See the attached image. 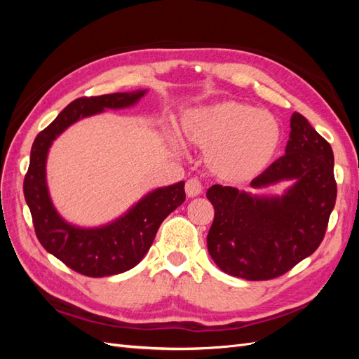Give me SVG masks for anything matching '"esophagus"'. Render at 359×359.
<instances>
[{
    "mask_svg": "<svg viewBox=\"0 0 359 359\" xmlns=\"http://www.w3.org/2000/svg\"><path fill=\"white\" fill-rule=\"evenodd\" d=\"M202 193V184L196 178H190L186 182V194L189 198H196Z\"/></svg>",
    "mask_w": 359,
    "mask_h": 359,
    "instance_id": "1",
    "label": "esophagus"
}]
</instances>
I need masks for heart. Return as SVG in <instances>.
Instances as JSON below:
<instances>
[{"label": "heart", "mask_w": 359, "mask_h": 359, "mask_svg": "<svg viewBox=\"0 0 359 359\" xmlns=\"http://www.w3.org/2000/svg\"><path fill=\"white\" fill-rule=\"evenodd\" d=\"M181 135L190 145L208 149L210 169L226 181L257 177L274 160L281 142V127L273 114L235 100L187 111L181 118Z\"/></svg>", "instance_id": "1"}]
</instances>
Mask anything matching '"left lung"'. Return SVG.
Instances as JSON below:
<instances>
[{"label":"left lung","instance_id":"left-lung-1","mask_svg":"<svg viewBox=\"0 0 359 359\" xmlns=\"http://www.w3.org/2000/svg\"><path fill=\"white\" fill-rule=\"evenodd\" d=\"M281 181V194H253L215 184L206 191L214 222L208 252L223 273L245 280H269L287 273L316 252L337 198L331 145L301 114L290 116L286 154L260 173L250 187Z\"/></svg>","mask_w":359,"mask_h":359}]
</instances>
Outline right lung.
I'll return each mask as SVG.
<instances>
[{
	"label": "right lung",
	"instance_id": "add662e5",
	"mask_svg": "<svg viewBox=\"0 0 359 359\" xmlns=\"http://www.w3.org/2000/svg\"><path fill=\"white\" fill-rule=\"evenodd\" d=\"M145 94L147 90H137L82 97L62 109L32 144L24 194L36 235L46 252L79 274L107 277L136 266L148 253L161 222L186 201L184 181H180L148 191L132 208L109 223L83 227L62 219L50 199L46 161L53 140L81 119L106 109L132 107Z\"/></svg>",
	"mask_w": 359,
	"mask_h": 359
}]
</instances>
